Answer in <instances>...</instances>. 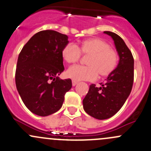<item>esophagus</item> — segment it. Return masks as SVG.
Masks as SVG:
<instances>
[{
	"label": "esophagus",
	"instance_id": "1",
	"mask_svg": "<svg viewBox=\"0 0 151 151\" xmlns=\"http://www.w3.org/2000/svg\"><path fill=\"white\" fill-rule=\"evenodd\" d=\"M77 83H78V82L76 81V80H72V85H73V86H75V85H77Z\"/></svg>",
	"mask_w": 151,
	"mask_h": 151
}]
</instances>
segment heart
Wrapping results in <instances>:
<instances>
[{
    "label": "heart",
    "mask_w": 151,
    "mask_h": 151,
    "mask_svg": "<svg viewBox=\"0 0 151 151\" xmlns=\"http://www.w3.org/2000/svg\"><path fill=\"white\" fill-rule=\"evenodd\" d=\"M81 52L88 55V66H73L68 68L66 76L76 81H93L98 74L106 77L110 74L118 65V55L109 45L101 39H90L83 41L80 45L68 43L61 51L63 60L67 63H74L80 59Z\"/></svg>",
    "instance_id": "b5f03b06"
}]
</instances>
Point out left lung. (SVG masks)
Listing matches in <instances>:
<instances>
[{"label": "left lung", "instance_id": "8db88e82", "mask_svg": "<svg viewBox=\"0 0 151 151\" xmlns=\"http://www.w3.org/2000/svg\"><path fill=\"white\" fill-rule=\"evenodd\" d=\"M104 33L114 41L119 56L118 64L101 87L90 85L83 101L85 112L99 120L111 118L121 109L130 95L134 82V58L131 51L118 34L111 31Z\"/></svg>", "mask_w": 151, "mask_h": 151}]
</instances>
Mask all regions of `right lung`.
<instances>
[{"label": "right lung", "mask_w": 151, "mask_h": 151, "mask_svg": "<svg viewBox=\"0 0 151 151\" xmlns=\"http://www.w3.org/2000/svg\"><path fill=\"white\" fill-rule=\"evenodd\" d=\"M68 43L66 35L42 30L33 35L19 53L15 73L17 89L35 115L44 117L58 111L71 88L70 79L58 77L64 70L62 49Z\"/></svg>", "instance_id": "right-lung-1"}]
</instances>
